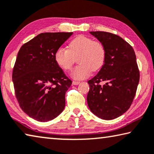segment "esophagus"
<instances>
[{
  "instance_id": "esophagus-1",
  "label": "esophagus",
  "mask_w": 154,
  "mask_h": 154,
  "mask_svg": "<svg viewBox=\"0 0 154 154\" xmlns=\"http://www.w3.org/2000/svg\"><path fill=\"white\" fill-rule=\"evenodd\" d=\"M80 81H75V80H74V81L72 82V83H73V85H79L80 84Z\"/></svg>"
}]
</instances>
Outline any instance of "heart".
<instances>
[{"instance_id": "b5f03b06", "label": "heart", "mask_w": 154, "mask_h": 154, "mask_svg": "<svg viewBox=\"0 0 154 154\" xmlns=\"http://www.w3.org/2000/svg\"><path fill=\"white\" fill-rule=\"evenodd\" d=\"M78 55L77 63L79 65L73 69L71 75L75 80H82L88 77L91 71L96 72L103 67L107 52L101 42L85 36H79L69 42L68 49L58 48L54 58L61 69L69 71L74 65V57Z\"/></svg>"}]
</instances>
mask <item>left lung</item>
Returning <instances> with one entry per match:
<instances>
[{"mask_svg":"<svg viewBox=\"0 0 154 154\" xmlns=\"http://www.w3.org/2000/svg\"><path fill=\"white\" fill-rule=\"evenodd\" d=\"M105 47L106 60L89 80L87 101L89 109L103 120H112L129 109L136 95L140 73L134 49L118 35L90 32ZM103 81L106 83L100 85Z\"/></svg>","mask_w":154,"mask_h":154,"instance_id":"left-lung-1","label":"left lung"}]
</instances>
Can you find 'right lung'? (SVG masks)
Listing matches in <instances>:
<instances>
[{"instance_id": "1", "label": "right lung", "mask_w": 154, "mask_h": 154, "mask_svg": "<svg viewBox=\"0 0 154 154\" xmlns=\"http://www.w3.org/2000/svg\"><path fill=\"white\" fill-rule=\"evenodd\" d=\"M72 32H46L23 45L12 73L16 98L23 112L33 119L47 122L65 106V93L72 85L55 60L56 50Z\"/></svg>"}]
</instances>
